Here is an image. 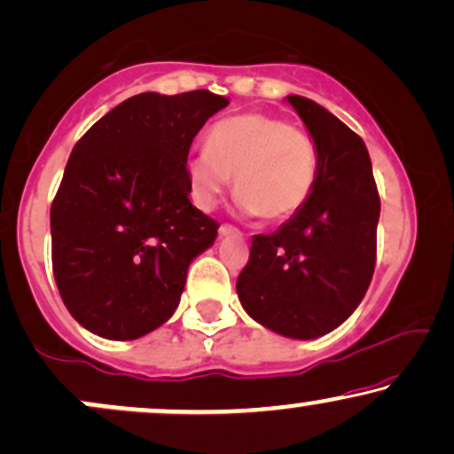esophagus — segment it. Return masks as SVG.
I'll return each instance as SVG.
<instances>
[{
	"label": "esophagus",
	"mask_w": 454,
	"mask_h": 454,
	"mask_svg": "<svg viewBox=\"0 0 454 454\" xmlns=\"http://www.w3.org/2000/svg\"><path fill=\"white\" fill-rule=\"evenodd\" d=\"M218 233H221V236H239V229L229 225V223H223V225L218 227Z\"/></svg>",
	"instance_id": "1"
}]
</instances>
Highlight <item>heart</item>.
Masks as SVG:
<instances>
[{
	"instance_id": "1",
	"label": "heart",
	"mask_w": 454,
	"mask_h": 454,
	"mask_svg": "<svg viewBox=\"0 0 454 454\" xmlns=\"http://www.w3.org/2000/svg\"><path fill=\"white\" fill-rule=\"evenodd\" d=\"M318 174V146L308 131L271 114L218 121L204 148L186 161L191 195L212 207L231 183L247 215L282 223L310 200Z\"/></svg>"
}]
</instances>
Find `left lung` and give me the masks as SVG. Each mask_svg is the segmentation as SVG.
I'll return each instance as SVG.
<instances>
[{"instance_id": "left-lung-1", "label": "left lung", "mask_w": 454, "mask_h": 454, "mask_svg": "<svg viewBox=\"0 0 454 454\" xmlns=\"http://www.w3.org/2000/svg\"><path fill=\"white\" fill-rule=\"evenodd\" d=\"M286 99L318 146L317 184L280 229L253 236L236 289L263 327L312 340L342 325L364 300L376 268L380 195L364 140L312 99Z\"/></svg>"}]
</instances>
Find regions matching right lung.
I'll use <instances>...</instances> for the list:
<instances>
[{"label": "right lung", "instance_id": "obj_1", "mask_svg": "<svg viewBox=\"0 0 454 454\" xmlns=\"http://www.w3.org/2000/svg\"><path fill=\"white\" fill-rule=\"evenodd\" d=\"M227 104L206 89L133 95L76 142L51 233L57 289L84 329L136 340L178 308L191 261L218 229L189 201L186 157Z\"/></svg>", "mask_w": 454, "mask_h": 454}]
</instances>
